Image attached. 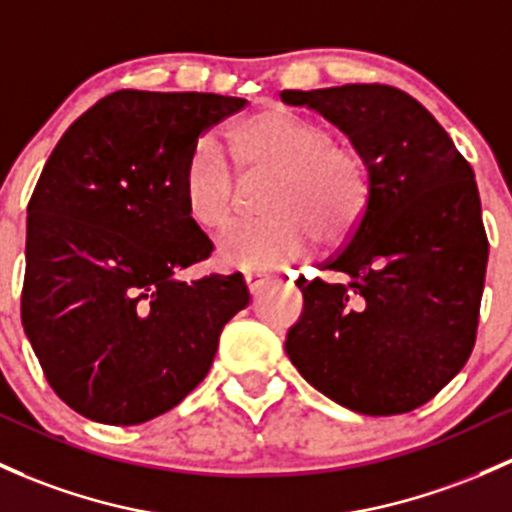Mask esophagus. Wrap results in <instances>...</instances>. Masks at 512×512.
Listing matches in <instances>:
<instances>
[{
	"label": "esophagus",
	"instance_id": "esophagus-1",
	"mask_svg": "<svg viewBox=\"0 0 512 512\" xmlns=\"http://www.w3.org/2000/svg\"><path fill=\"white\" fill-rule=\"evenodd\" d=\"M273 276H268V273H246V285H249L251 295H256L258 290H263V285L271 283Z\"/></svg>",
	"mask_w": 512,
	"mask_h": 512
}]
</instances>
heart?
Returning a JSON list of instances; mask_svg holds the SVG:
<instances>
[{
	"label": "heart",
	"instance_id": "b5f03b06",
	"mask_svg": "<svg viewBox=\"0 0 512 512\" xmlns=\"http://www.w3.org/2000/svg\"><path fill=\"white\" fill-rule=\"evenodd\" d=\"M234 166L271 173L263 212L219 241V261L239 271H271L305 256L315 239H349L371 205V163L356 146L332 141V131L285 107H268L236 122L219 146L202 139L183 173L190 222L217 234L236 212Z\"/></svg>",
	"mask_w": 512,
	"mask_h": 512
}]
</instances>
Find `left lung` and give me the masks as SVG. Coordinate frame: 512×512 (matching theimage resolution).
Listing matches in <instances>:
<instances>
[{
	"instance_id": "1",
	"label": "left lung",
	"mask_w": 512,
	"mask_h": 512,
	"mask_svg": "<svg viewBox=\"0 0 512 512\" xmlns=\"http://www.w3.org/2000/svg\"><path fill=\"white\" fill-rule=\"evenodd\" d=\"M337 124L371 163V205L305 298L285 351L320 393L361 415L432 400L476 344L488 236L469 161L437 119L390 85L283 90Z\"/></svg>"
}]
</instances>
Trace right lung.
Listing matches in <instances>:
<instances>
[{
  "label": "right lung",
  "instance_id": "add662e5",
  "mask_svg": "<svg viewBox=\"0 0 512 512\" xmlns=\"http://www.w3.org/2000/svg\"><path fill=\"white\" fill-rule=\"evenodd\" d=\"M244 107L212 92H112L43 166L29 200L21 324L48 386L87 420L139 425L173 410L249 305L241 273L178 280L212 254L183 205L188 158Z\"/></svg>",
  "mask_w": 512,
  "mask_h": 512
}]
</instances>
